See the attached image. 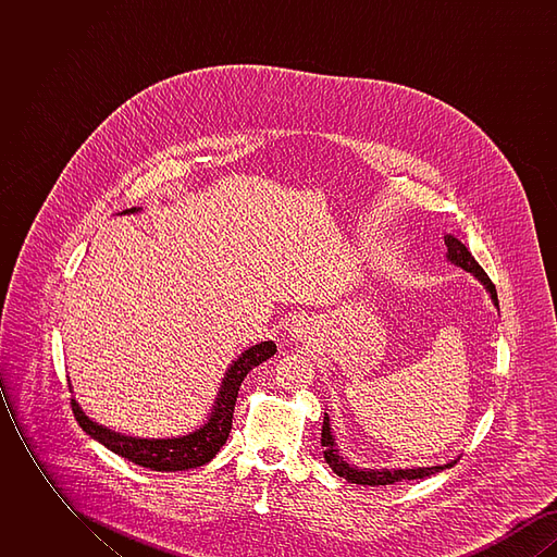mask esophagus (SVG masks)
Returning a JSON list of instances; mask_svg holds the SVG:
<instances>
[{"instance_id":"obj_1","label":"esophagus","mask_w":557,"mask_h":557,"mask_svg":"<svg viewBox=\"0 0 557 557\" xmlns=\"http://www.w3.org/2000/svg\"><path fill=\"white\" fill-rule=\"evenodd\" d=\"M313 334H315V321H313V319L300 318L296 319V321L292 323V341H296V343H305V341H309Z\"/></svg>"}]
</instances>
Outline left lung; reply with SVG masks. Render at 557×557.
Listing matches in <instances>:
<instances>
[{"mask_svg": "<svg viewBox=\"0 0 557 557\" xmlns=\"http://www.w3.org/2000/svg\"><path fill=\"white\" fill-rule=\"evenodd\" d=\"M445 244H447V261H450L453 265L461 267L463 271L472 273L476 277L478 282L484 286V290L488 292L493 305L499 309V298H497V290H495V284L488 280V275L484 273V269L478 265L476 259L472 257V252L466 248V244H461V239L455 238L447 234L445 236ZM321 447H323V457L327 461V466L338 474L341 478H345L352 484H368V486H382V484H395L400 480H422L425 476H432L436 472H443L450 468L453 463H457V459H450L449 463L445 466H432V468H405V470H388V468H382V470H368V468H357L352 463L346 461L345 455L338 449L336 445V438L332 434V425H330V418L327 413H323V425H321Z\"/></svg>", "mask_w": 557, "mask_h": 557, "instance_id": "8db88e82", "label": "left lung"}]
</instances>
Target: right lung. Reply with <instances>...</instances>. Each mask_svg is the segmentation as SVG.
Returning a JSON list of instances; mask_svg holds the SVG:
<instances>
[{"label":"right lung","mask_w":557,"mask_h":557,"mask_svg":"<svg viewBox=\"0 0 557 557\" xmlns=\"http://www.w3.org/2000/svg\"><path fill=\"white\" fill-rule=\"evenodd\" d=\"M141 209L133 207L119 214H135ZM277 346L273 341H263L257 345L248 346L244 352H239L238 359L232 361V366L223 373L219 393L212 403L211 413L207 422L198 425L196 430L187 432L184 436H171V438H139L127 436L121 432L110 430L108 425L94 422L75 398L73 400V413L77 418L81 428L100 445L107 449L133 461L135 466L150 468L154 472H186L191 468H200L209 463L219 449L225 445L230 430L234 407L238 398L239 386L246 377V373L261 366L269 357H273ZM73 388V386H71Z\"/></svg>","instance_id":"1"}]
</instances>
